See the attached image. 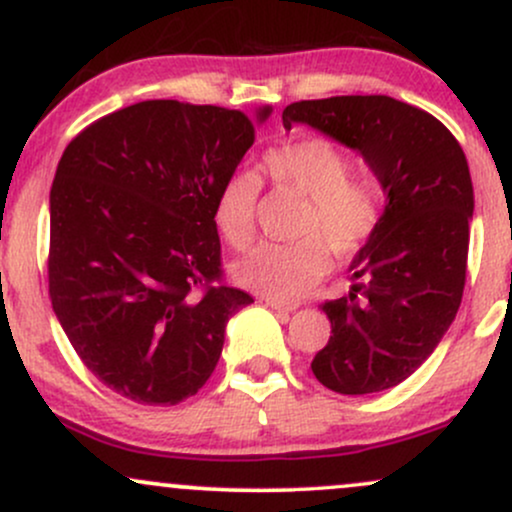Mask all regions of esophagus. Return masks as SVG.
<instances>
[{"label": "esophagus", "mask_w": 512, "mask_h": 512, "mask_svg": "<svg viewBox=\"0 0 512 512\" xmlns=\"http://www.w3.org/2000/svg\"><path fill=\"white\" fill-rule=\"evenodd\" d=\"M264 303H267L272 310H279V313H293V310L298 308V303H286V301H279V298H264Z\"/></svg>", "instance_id": "1"}]
</instances>
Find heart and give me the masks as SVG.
Here are the masks:
<instances>
[{"label": "heart", "mask_w": 512, "mask_h": 512, "mask_svg": "<svg viewBox=\"0 0 512 512\" xmlns=\"http://www.w3.org/2000/svg\"><path fill=\"white\" fill-rule=\"evenodd\" d=\"M262 173L281 190L305 197L303 240L262 243L236 264V279L262 296L289 301L325 279L334 255H354L373 236L380 219L375 187L351 173L349 156L322 137H301L279 144L262 156ZM260 180L236 170L221 182L214 199V221L233 250H245L255 238V209Z\"/></svg>", "instance_id": "b5f03b06"}]
</instances>
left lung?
<instances>
[{
	"label": "left lung",
	"instance_id": "1",
	"mask_svg": "<svg viewBox=\"0 0 512 512\" xmlns=\"http://www.w3.org/2000/svg\"><path fill=\"white\" fill-rule=\"evenodd\" d=\"M281 120L354 149L387 195L349 267V296L322 305L332 337L310 368L339 395L390 390L433 354L462 303L474 214L467 158L443 122L390 96L291 103Z\"/></svg>",
	"mask_w": 512,
	"mask_h": 512
}]
</instances>
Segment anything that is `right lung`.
Returning a JSON list of instances; mask_svg holds the SVG:
<instances>
[{
    "instance_id": "right-lung-1",
    "label": "right lung",
    "mask_w": 512,
    "mask_h": 512,
    "mask_svg": "<svg viewBox=\"0 0 512 512\" xmlns=\"http://www.w3.org/2000/svg\"><path fill=\"white\" fill-rule=\"evenodd\" d=\"M240 110L144 101L69 142L50 190V298L84 366L168 407L214 373L250 293L221 281L214 199L255 142Z\"/></svg>"
}]
</instances>
